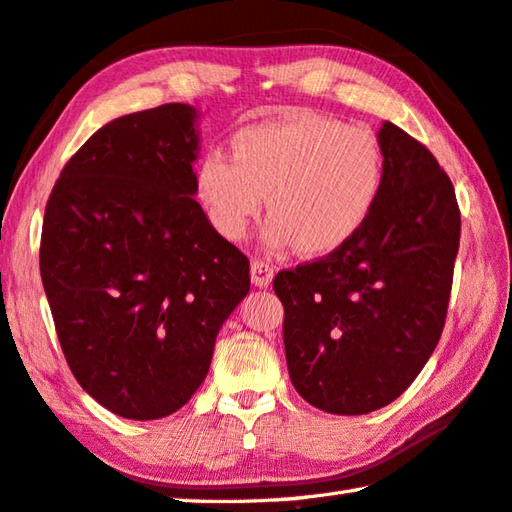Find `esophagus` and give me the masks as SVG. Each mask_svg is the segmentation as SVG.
I'll return each mask as SVG.
<instances>
[{
  "instance_id": "34e87169",
  "label": "esophagus",
  "mask_w": 512,
  "mask_h": 512,
  "mask_svg": "<svg viewBox=\"0 0 512 512\" xmlns=\"http://www.w3.org/2000/svg\"><path fill=\"white\" fill-rule=\"evenodd\" d=\"M273 275L275 270L264 259H253V264H250V279H253V284L257 288H266L270 282H273Z\"/></svg>"
}]
</instances>
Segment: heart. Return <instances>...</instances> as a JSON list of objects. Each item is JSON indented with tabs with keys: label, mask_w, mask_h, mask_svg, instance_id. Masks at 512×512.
Segmentation results:
<instances>
[{
	"label": "heart",
	"mask_w": 512,
	"mask_h": 512,
	"mask_svg": "<svg viewBox=\"0 0 512 512\" xmlns=\"http://www.w3.org/2000/svg\"><path fill=\"white\" fill-rule=\"evenodd\" d=\"M382 179L373 133L302 113L242 128L235 155L208 150L197 166V193L219 233L242 239L268 192V242L322 255L364 226Z\"/></svg>",
	"instance_id": "obj_1"
}]
</instances>
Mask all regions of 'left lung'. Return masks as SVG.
<instances>
[{
  "instance_id": "left-lung-1",
  "label": "left lung",
  "mask_w": 512,
  "mask_h": 512,
  "mask_svg": "<svg viewBox=\"0 0 512 512\" xmlns=\"http://www.w3.org/2000/svg\"><path fill=\"white\" fill-rule=\"evenodd\" d=\"M384 179L364 226L310 264L282 270L288 375L310 406L366 415L415 382L442 337L462 217L433 153L384 122Z\"/></svg>"
}]
</instances>
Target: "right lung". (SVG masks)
<instances>
[{"label": "right lung", "mask_w": 512, "mask_h": 512, "mask_svg": "<svg viewBox=\"0 0 512 512\" xmlns=\"http://www.w3.org/2000/svg\"><path fill=\"white\" fill-rule=\"evenodd\" d=\"M197 117L164 104L113 119L46 204L39 270L59 344L79 386L126 419L195 395L250 290L248 257L195 202Z\"/></svg>", "instance_id": "obj_1"}]
</instances>
